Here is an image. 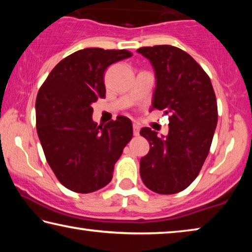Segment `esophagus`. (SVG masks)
Masks as SVG:
<instances>
[{"mask_svg": "<svg viewBox=\"0 0 252 252\" xmlns=\"http://www.w3.org/2000/svg\"><path fill=\"white\" fill-rule=\"evenodd\" d=\"M139 133H140V126H138V125H133V134L135 135V136H138L139 135Z\"/></svg>", "mask_w": 252, "mask_h": 252, "instance_id": "1", "label": "esophagus"}]
</instances>
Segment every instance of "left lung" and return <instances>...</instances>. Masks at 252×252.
Returning a JSON list of instances; mask_svg holds the SVG:
<instances>
[{
    "label": "left lung",
    "instance_id": "left-lung-1",
    "mask_svg": "<svg viewBox=\"0 0 252 252\" xmlns=\"http://www.w3.org/2000/svg\"><path fill=\"white\" fill-rule=\"evenodd\" d=\"M155 69L151 110L169 116V133L159 138L150 127L140 134L150 151L140 160V176L147 188L173 194L193 182L210 150L218 122V108L210 78L194 59L172 45L140 48Z\"/></svg>",
    "mask_w": 252,
    "mask_h": 252
}]
</instances>
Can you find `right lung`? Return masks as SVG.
<instances>
[{
    "label": "right lung",
    "instance_id": "right-lung-1",
    "mask_svg": "<svg viewBox=\"0 0 252 252\" xmlns=\"http://www.w3.org/2000/svg\"><path fill=\"white\" fill-rule=\"evenodd\" d=\"M130 57L126 50H79L54 66L37 93L36 131L46 161L74 192H94L108 185L133 135L126 117L97 126L91 106L105 96L106 67Z\"/></svg>",
    "mask_w": 252,
    "mask_h": 252
}]
</instances>
